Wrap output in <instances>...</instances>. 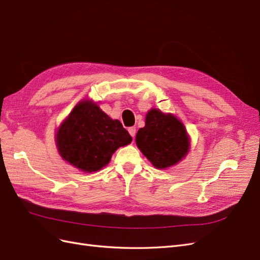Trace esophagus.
<instances>
[{"label": "esophagus", "mask_w": 260, "mask_h": 260, "mask_svg": "<svg viewBox=\"0 0 260 260\" xmlns=\"http://www.w3.org/2000/svg\"><path fill=\"white\" fill-rule=\"evenodd\" d=\"M128 131H129L130 136H131L132 138H135V137H136V133H137V129H136V127H130V128L128 129Z\"/></svg>", "instance_id": "34e87169"}]
</instances>
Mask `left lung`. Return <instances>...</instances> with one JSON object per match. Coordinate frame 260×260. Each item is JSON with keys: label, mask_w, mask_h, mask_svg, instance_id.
Segmentation results:
<instances>
[{"label": "left lung", "mask_w": 260, "mask_h": 260, "mask_svg": "<svg viewBox=\"0 0 260 260\" xmlns=\"http://www.w3.org/2000/svg\"><path fill=\"white\" fill-rule=\"evenodd\" d=\"M136 142L156 168H167L180 161L190 145L184 125L175 116L158 109L147 113L145 127L138 131Z\"/></svg>", "instance_id": "1"}]
</instances>
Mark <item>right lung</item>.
Segmentation results:
<instances>
[{
    "mask_svg": "<svg viewBox=\"0 0 260 260\" xmlns=\"http://www.w3.org/2000/svg\"><path fill=\"white\" fill-rule=\"evenodd\" d=\"M132 138L119 120H113L92 102H80L62 122L56 143L62 158L85 172L98 171L118 147Z\"/></svg>",
    "mask_w": 260,
    "mask_h": 260,
    "instance_id": "add662e5",
    "label": "right lung"
}]
</instances>
